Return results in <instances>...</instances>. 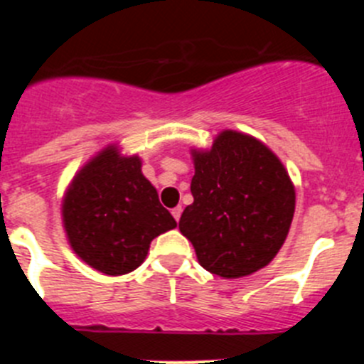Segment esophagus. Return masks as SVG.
Instances as JSON below:
<instances>
[{
  "instance_id": "34e87169",
  "label": "esophagus",
  "mask_w": 364,
  "mask_h": 364,
  "mask_svg": "<svg viewBox=\"0 0 364 364\" xmlns=\"http://www.w3.org/2000/svg\"><path fill=\"white\" fill-rule=\"evenodd\" d=\"M171 215H173V217H175V220L178 222V220H180V215H182V208H180V205H176V208H173Z\"/></svg>"
}]
</instances>
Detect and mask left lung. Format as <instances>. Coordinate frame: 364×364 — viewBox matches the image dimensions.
Masks as SVG:
<instances>
[{
    "mask_svg": "<svg viewBox=\"0 0 364 364\" xmlns=\"http://www.w3.org/2000/svg\"><path fill=\"white\" fill-rule=\"evenodd\" d=\"M193 204L178 222L204 269L239 279L268 266L295 213V186L255 136L224 129L210 149H191Z\"/></svg>",
    "mask_w": 364,
    "mask_h": 364,
    "instance_id": "1",
    "label": "left lung"
}]
</instances>
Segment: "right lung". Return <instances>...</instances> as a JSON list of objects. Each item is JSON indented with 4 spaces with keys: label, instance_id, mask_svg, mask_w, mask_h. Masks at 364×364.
Segmentation results:
<instances>
[{
    "label": "right lung",
    "instance_id": "1",
    "mask_svg": "<svg viewBox=\"0 0 364 364\" xmlns=\"http://www.w3.org/2000/svg\"><path fill=\"white\" fill-rule=\"evenodd\" d=\"M73 252L104 275H125L146 260L151 240L176 228L142 173L138 154L109 144L82 166L62 200Z\"/></svg>",
    "mask_w": 364,
    "mask_h": 364
}]
</instances>
